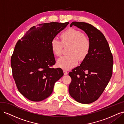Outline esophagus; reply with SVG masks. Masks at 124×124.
Returning a JSON list of instances; mask_svg holds the SVG:
<instances>
[{"label": "esophagus", "mask_w": 124, "mask_h": 124, "mask_svg": "<svg viewBox=\"0 0 124 124\" xmlns=\"http://www.w3.org/2000/svg\"><path fill=\"white\" fill-rule=\"evenodd\" d=\"M63 73H64V75H67V74H68V72H67L66 70H63Z\"/></svg>", "instance_id": "34e87169"}]
</instances>
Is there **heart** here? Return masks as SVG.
<instances>
[{"label":"heart","mask_w":124,"mask_h":124,"mask_svg":"<svg viewBox=\"0 0 124 124\" xmlns=\"http://www.w3.org/2000/svg\"><path fill=\"white\" fill-rule=\"evenodd\" d=\"M61 39L64 46L70 44L68 51L69 54L60 57L57 63L62 69H69L77 64L78 59H83L87 55L91 47V42L83 32L73 28L62 32ZM51 47L55 55L60 56L62 54L63 45L57 38L52 39Z\"/></svg>","instance_id":"obj_1"}]
</instances>
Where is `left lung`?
<instances>
[{
    "label": "left lung",
    "instance_id": "left-lung-1",
    "mask_svg": "<svg viewBox=\"0 0 124 124\" xmlns=\"http://www.w3.org/2000/svg\"><path fill=\"white\" fill-rule=\"evenodd\" d=\"M73 25L87 34L91 47L80 65L69 73L72 79L69 92L77 102L88 104L99 98L109 82L113 58L108 41L98 29L84 22H73L70 26Z\"/></svg>",
    "mask_w": 124,
    "mask_h": 124
}]
</instances>
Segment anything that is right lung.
<instances>
[{"mask_svg":"<svg viewBox=\"0 0 124 124\" xmlns=\"http://www.w3.org/2000/svg\"><path fill=\"white\" fill-rule=\"evenodd\" d=\"M69 22H51L33 26L19 40L11 58L12 74L18 91L32 101L49 97L54 84L63 75L53 68L55 59L51 41Z\"/></svg>","mask_w":124,"mask_h":124,"instance_id":"add662e5","label":"right lung"}]
</instances>
